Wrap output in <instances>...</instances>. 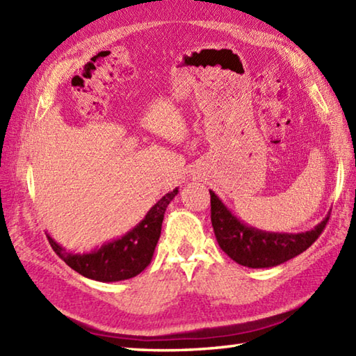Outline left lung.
Segmentation results:
<instances>
[{"mask_svg": "<svg viewBox=\"0 0 356 356\" xmlns=\"http://www.w3.org/2000/svg\"><path fill=\"white\" fill-rule=\"evenodd\" d=\"M209 194L211 222L217 243L234 261L246 268L278 266L305 252L320 237L329 220L327 214L321 223L306 232H268L238 220L214 191L209 190Z\"/></svg>", "mask_w": 356, "mask_h": 356, "instance_id": "1", "label": "left lung"}]
</instances>
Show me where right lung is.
Masks as SVG:
<instances>
[{
	"mask_svg": "<svg viewBox=\"0 0 356 356\" xmlns=\"http://www.w3.org/2000/svg\"><path fill=\"white\" fill-rule=\"evenodd\" d=\"M177 193L179 188L165 194L133 229L124 234L122 237L107 241L101 248H96L90 252H67L65 248L58 245L50 236H47L49 243L53 251L72 269L87 278L102 283L133 278L151 263L157 240L161 237L166 207L176 197Z\"/></svg>",
	"mask_w": 356,
	"mask_h": 356,
	"instance_id": "obj_1",
	"label": "right lung"
}]
</instances>
